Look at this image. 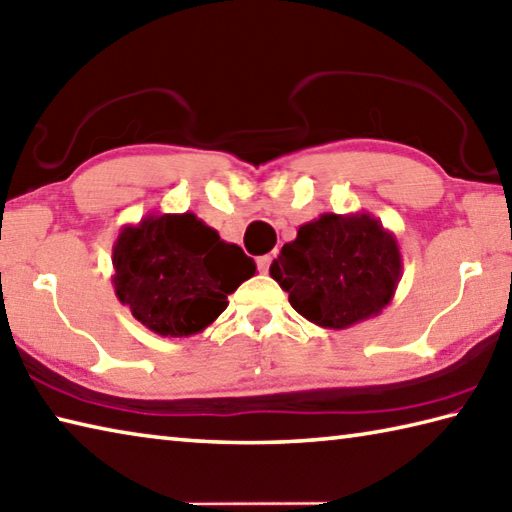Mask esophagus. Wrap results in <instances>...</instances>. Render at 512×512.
I'll return each instance as SVG.
<instances>
[{
  "label": "esophagus",
  "instance_id": "esophagus-1",
  "mask_svg": "<svg viewBox=\"0 0 512 512\" xmlns=\"http://www.w3.org/2000/svg\"><path fill=\"white\" fill-rule=\"evenodd\" d=\"M273 257H275V253H268V255H262V257H259V259H257L259 271H262V273H268V268H271Z\"/></svg>",
  "mask_w": 512,
  "mask_h": 512
}]
</instances>
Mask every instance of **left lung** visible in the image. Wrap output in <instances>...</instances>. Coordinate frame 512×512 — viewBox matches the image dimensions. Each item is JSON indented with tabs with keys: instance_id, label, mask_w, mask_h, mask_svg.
I'll list each match as a JSON object with an SVG mask.
<instances>
[{
	"instance_id": "left-lung-1",
	"label": "left lung",
	"mask_w": 512,
	"mask_h": 512,
	"mask_svg": "<svg viewBox=\"0 0 512 512\" xmlns=\"http://www.w3.org/2000/svg\"><path fill=\"white\" fill-rule=\"evenodd\" d=\"M401 275L396 235L369 212H324L297 228L271 264L293 309L333 331L376 318L394 300Z\"/></svg>"
}]
</instances>
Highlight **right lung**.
Returning <instances> with one entry per match:
<instances>
[{
    "mask_svg": "<svg viewBox=\"0 0 512 512\" xmlns=\"http://www.w3.org/2000/svg\"><path fill=\"white\" fill-rule=\"evenodd\" d=\"M111 264L120 304L163 338H188L210 327L226 311L228 295L257 271L244 250L192 212H150L123 226Z\"/></svg>",
    "mask_w": 512,
    "mask_h": 512,
    "instance_id": "add662e5",
    "label": "right lung"
}]
</instances>
